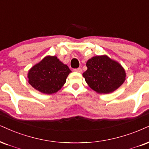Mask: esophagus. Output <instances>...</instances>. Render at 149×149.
<instances>
[{
	"label": "esophagus",
	"mask_w": 149,
	"mask_h": 149,
	"mask_svg": "<svg viewBox=\"0 0 149 149\" xmlns=\"http://www.w3.org/2000/svg\"><path fill=\"white\" fill-rule=\"evenodd\" d=\"M74 72H82V69L80 68H75L74 69Z\"/></svg>",
	"instance_id": "34e87169"
}]
</instances>
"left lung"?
Wrapping results in <instances>:
<instances>
[{"instance_id":"obj_1","label":"left lung","mask_w":149,"mask_h":149,"mask_svg":"<svg viewBox=\"0 0 149 149\" xmlns=\"http://www.w3.org/2000/svg\"><path fill=\"white\" fill-rule=\"evenodd\" d=\"M86 66L88 70L83 77L90 87L98 93H112L125 81L126 73L122 66L106 55L91 58Z\"/></svg>"}]
</instances>
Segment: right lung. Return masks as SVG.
<instances>
[{
  "label": "right lung",
  "mask_w": 149,
  "mask_h": 149,
  "mask_svg": "<svg viewBox=\"0 0 149 149\" xmlns=\"http://www.w3.org/2000/svg\"><path fill=\"white\" fill-rule=\"evenodd\" d=\"M71 70L56 56H47L28 72V82L34 88L45 94H52L61 88Z\"/></svg>",
  "instance_id": "add662e5"
}]
</instances>
